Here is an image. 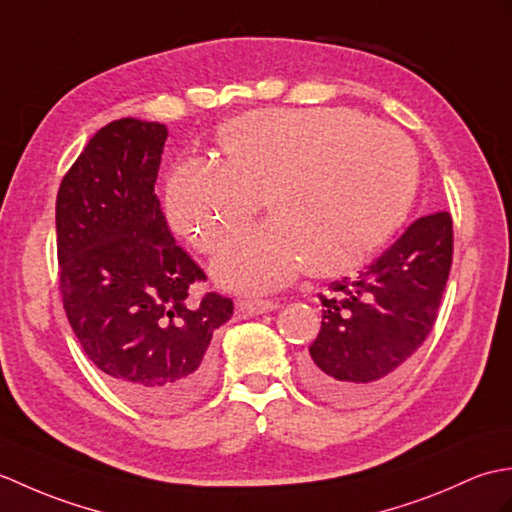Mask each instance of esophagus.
Wrapping results in <instances>:
<instances>
[{"instance_id":"esophagus-1","label":"esophagus","mask_w":512,"mask_h":512,"mask_svg":"<svg viewBox=\"0 0 512 512\" xmlns=\"http://www.w3.org/2000/svg\"><path fill=\"white\" fill-rule=\"evenodd\" d=\"M277 301H268V299H242L237 301V314L239 317H255V314H264V312H273L277 310Z\"/></svg>"}]
</instances>
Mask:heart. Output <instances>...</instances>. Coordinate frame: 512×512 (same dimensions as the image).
Masks as SVG:
<instances>
[{"label": "heart", "mask_w": 512, "mask_h": 512, "mask_svg": "<svg viewBox=\"0 0 512 512\" xmlns=\"http://www.w3.org/2000/svg\"><path fill=\"white\" fill-rule=\"evenodd\" d=\"M215 160H184L165 187L169 226L217 253L262 209L273 220L215 259L226 288L270 292L301 270L336 277L383 248L416 202L409 138L347 107H270L217 129Z\"/></svg>", "instance_id": "1"}]
</instances>
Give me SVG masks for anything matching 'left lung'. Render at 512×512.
Returning <instances> with one entry per match:
<instances>
[{
    "mask_svg": "<svg viewBox=\"0 0 512 512\" xmlns=\"http://www.w3.org/2000/svg\"><path fill=\"white\" fill-rule=\"evenodd\" d=\"M453 262L449 211L418 217L358 277L319 292L323 321L301 374L314 394L358 402L389 385L433 330Z\"/></svg>",
    "mask_w": 512,
    "mask_h": 512,
    "instance_id": "left-lung-1",
    "label": "left lung"
}]
</instances>
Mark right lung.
Returning <instances> with one entry per match:
<instances>
[{"mask_svg":"<svg viewBox=\"0 0 512 512\" xmlns=\"http://www.w3.org/2000/svg\"><path fill=\"white\" fill-rule=\"evenodd\" d=\"M169 132L121 118L101 127L57 193L63 310L83 352L112 387L149 411L193 405L213 378V332L233 299L176 244L156 195Z\"/></svg>","mask_w":512,"mask_h":512,"instance_id":"1","label":"right lung"}]
</instances>
